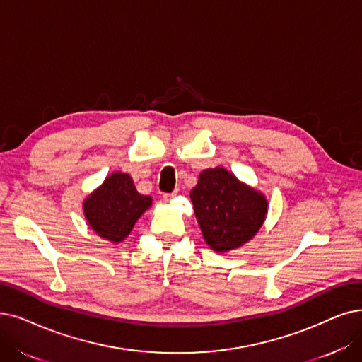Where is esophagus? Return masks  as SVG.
I'll return each instance as SVG.
<instances>
[{
	"instance_id": "1",
	"label": "esophagus",
	"mask_w": 362,
	"mask_h": 362,
	"mask_svg": "<svg viewBox=\"0 0 362 362\" xmlns=\"http://www.w3.org/2000/svg\"><path fill=\"white\" fill-rule=\"evenodd\" d=\"M177 193H178V192H173V193H165V194H163V200H165V202H169V200H170L173 196H175Z\"/></svg>"
}]
</instances>
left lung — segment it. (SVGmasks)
<instances>
[{
	"instance_id": "1",
	"label": "left lung",
	"mask_w": 362,
	"mask_h": 362,
	"mask_svg": "<svg viewBox=\"0 0 362 362\" xmlns=\"http://www.w3.org/2000/svg\"><path fill=\"white\" fill-rule=\"evenodd\" d=\"M190 199L202 236L212 251L220 254L252 240L269 211L262 192L221 166L200 172Z\"/></svg>"
}]
</instances>
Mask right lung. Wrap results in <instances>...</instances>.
<instances>
[{"label":"right lung","mask_w":362,"mask_h":362,"mask_svg":"<svg viewBox=\"0 0 362 362\" xmlns=\"http://www.w3.org/2000/svg\"><path fill=\"white\" fill-rule=\"evenodd\" d=\"M153 199L138 193L132 177L115 170L83 200V214L95 233L111 243L123 242L150 209Z\"/></svg>","instance_id":"obj_1"}]
</instances>
